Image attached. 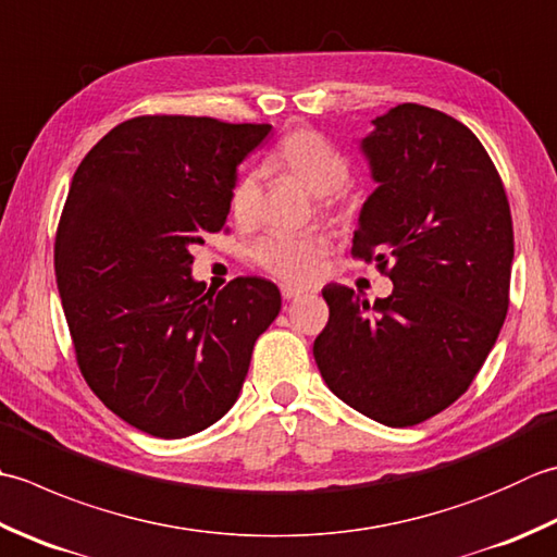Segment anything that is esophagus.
<instances>
[{
	"label": "esophagus",
	"mask_w": 557,
	"mask_h": 557,
	"mask_svg": "<svg viewBox=\"0 0 557 557\" xmlns=\"http://www.w3.org/2000/svg\"><path fill=\"white\" fill-rule=\"evenodd\" d=\"M280 294H282V299H285V301H292V299L301 297L304 289H299V287H292V285H282V287H280Z\"/></svg>",
	"instance_id": "obj_1"
}]
</instances>
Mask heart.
I'll return each mask as SVG.
<instances>
[{"label": "heart", "mask_w": 557, "mask_h": 557, "mask_svg": "<svg viewBox=\"0 0 557 557\" xmlns=\"http://www.w3.org/2000/svg\"><path fill=\"white\" fill-rule=\"evenodd\" d=\"M270 166L289 173L313 195H325L333 212L347 214L352 198L343 185L350 178V159L335 141L315 127H297L272 151ZM260 202L258 173H244L228 195L234 220L248 226L256 222ZM331 234L321 228L307 232H270L253 246V260L260 270L289 285H309L319 275L321 260L331 250Z\"/></svg>", "instance_id": "b5f03b06"}]
</instances>
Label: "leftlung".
Returning a JSON list of instances; mask_svg holds the SVG:
<instances>
[{"label":"left lung","mask_w":557,"mask_h":557,"mask_svg":"<svg viewBox=\"0 0 557 557\" xmlns=\"http://www.w3.org/2000/svg\"><path fill=\"white\" fill-rule=\"evenodd\" d=\"M362 141L379 188L364 202L352 258L394 292L374 307L329 285L313 357L333 394L388 428H410L459 400L509 309L515 228L503 178L471 129L400 103Z\"/></svg>","instance_id":"1"}]
</instances>
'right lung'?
<instances>
[{
  "instance_id": "1",
  "label": "right lung",
  "mask_w": 557,
  "mask_h": 557,
  "mask_svg": "<svg viewBox=\"0 0 557 557\" xmlns=\"http://www.w3.org/2000/svg\"><path fill=\"white\" fill-rule=\"evenodd\" d=\"M270 125L137 115L76 169L54 236V277L79 372L108 410L161 440L234 406L258 335L280 313L268 280L193 282V244L222 232L236 166Z\"/></svg>"
}]
</instances>
